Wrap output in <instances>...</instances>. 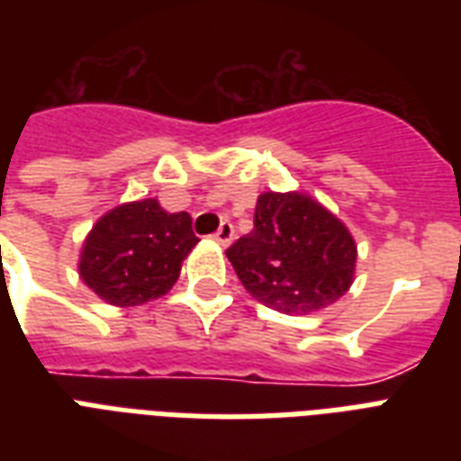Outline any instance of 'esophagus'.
Wrapping results in <instances>:
<instances>
[{"mask_svg": "<svg viewBox=\"0 0 461 461\" xmlns=\"http://www.w3.org/2000/svg\"><path fill=\"white\" fill-rule=\"evenodd\" d=\"M231 237H234V224H231V222H222V224H220V230L212 234V239H215L220 246H230Z\"/></svg>", "mask_w": 461, "mask_h": 461, "instance_id": "esophagus-1", "label": "esophagus"}]
</instances>
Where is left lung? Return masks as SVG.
<instances>
[{"mask_svg": "<svg viewBox=\"0 0 461 461\" xmlns=\"http://www.w3.org/2000/svg\"><path fill=\"white\" fill-rule=\"evenodd\" d=\"M246 292L287 315L328 308L349 292L357 244L349 230L311 195H258L253 230L227 249Z\"/></svg>", "mask_w": 461, "mask_h": 461, "instance_id": "8db88e82", "label": "left lung"}]
</instances>
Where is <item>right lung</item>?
<instances>
[{
	"label": "right lung",
	"instance_id": "add662e5",
	"mask_svg": "<svg viewBox=\"0 0 461 461\" xmlns=\"http://www.w3.org/2000/svg\"><path fill=\"white\" fill-rule=\"evenodd\" d=\"M195 244L188 212H167L158 198L124 203L93 224L78 275L103 302L140 306L172 289Z\"/></svg>",
	"mask_w": 461,
	"mask_h": 461
}]
</instances>
